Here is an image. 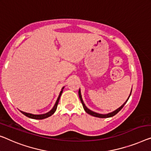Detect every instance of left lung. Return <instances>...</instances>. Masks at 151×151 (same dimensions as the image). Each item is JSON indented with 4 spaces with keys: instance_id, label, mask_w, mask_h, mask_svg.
I'll list each match as a JSON object with an SVG mask.
<instances>
[{
    "instance_id": "left-lung-1",
    "label": "left lung",
    "mask_w": 151,
    "mask_h": 151,
    "mask_svg": "<svg viewBox=\"0 0 151 151\" xmlns=\"http://www.w3.org/2000/svg\"><path fill=\"white\" fill-rule=\"evenodd\" d=\"M131 93H132V91H131V93H130V95H129V98H128V99L127 100V101H126V102H125L124 103V104H123L122 106H121V107H119L118 109H116V111H113L112 112H111V113H109V114H98V113H96V112H95L91 111V110L88 109L86 106H85L84 102H83V101L82 96H81V93L80 89H79V91H78V96H79L81 102V103H82V105H83V109H84L85 112H86L87 113L89 114L90 115H92V116H96V117H99V118H109V117H111V116H113L114 115H115V114H116V113H118V112H119V111H120L121 109H123V107L124 106V105L126 104V102H127V100H129L130 96H131Z\"/></svg>"
}]
</instances>
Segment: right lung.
<instances>
[{
    "mask_svg": "<svg viewBox=\"0 0 151 151\" xmlns=\"http://www.w3.org/2000/svg\"><path fill=\"white\" fill-rule=\"evenodd\" d=\"M64 87H62V91H60V95L58 96V98L57 99V101H56L55 105H54V106L52 109L50 111L47 112L45 114H30V113H27V112H23V111H21V112L22 114H24V115L28 116L29 118H31V119H45L49 117V116H50L52 115V114L54 113V112H55L56 109H57V107H58V102H59V100H60V96H61L62 93V91H63V89H64Z\"/></svg>",
    "mask_w": 151,
    "mask_h": 151,
    "instance_id": "add662e5",
    "label": "right lung"
}]
</instances>
